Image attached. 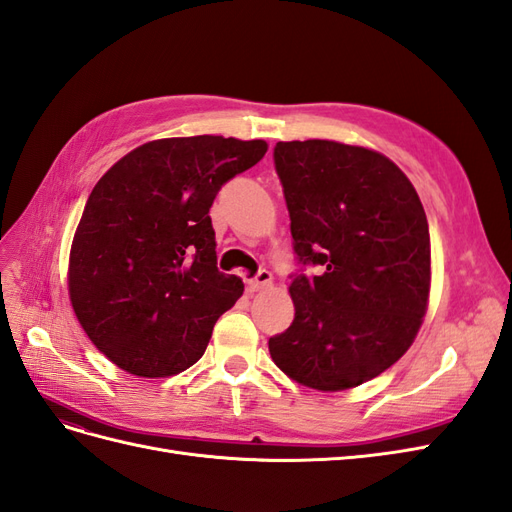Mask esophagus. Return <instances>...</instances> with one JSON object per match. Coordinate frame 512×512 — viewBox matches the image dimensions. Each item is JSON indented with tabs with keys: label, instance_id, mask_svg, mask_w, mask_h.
Instances as JSON below:
<instances>
[{
	"label": "esophagus",
	"instance_id": "1",
	"mask_svg": "<svg viewBox=\"0 0 512 512\" xmlns=\"http://www.w3.org/2000/svg\"><path fill=\"white\" fill-rule=\"evenodd\" d=\"M271 284V273L267 271V269H260L252 280H247V290L250 292H256V290H260V288H265V286H269Z\"/></svg>",
	"mask_w": 512,
	"mask_h": 512
}]
</instances>
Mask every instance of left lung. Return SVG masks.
Segmentation results:
<instances>
[{
    "mask_svg": "<svg viewBox=\"0 0 512 512\" xmlns=\"http://www.w3.org/2000/svg\"><path fill=\"white\" fill-rule=\"evenodd\" d=\"M273 162L301 269L288 288L294 320L269 339L271 359L312 389H352L399 361L421 329L431 282L425 209L378 151L290 141L275 145Z\"/></svg>",
    "mask_w": 512,
    "mask_h": 512,
    "instance_id": "1",
    "label": "left lung"
}]
</instances>
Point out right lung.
<instances>
[{
	"instance_id": "1",
	"label": "right lung",
	"mask_w": 512,
	"mask_h": 512,
	"mask_svg": "<svg viewBox=\"0 0 512 512\" xmlns=\"http://www.w3.org/2000/svg\"><path fill=\"white\" fill-rule=\"evenodd\" d=\"M265 141L162 138L130 151L91 190L70 250L81 327L117 367L166 378L205 354L243 282L218 269L209 209Z\"/></svg>"
}]
</instances>
